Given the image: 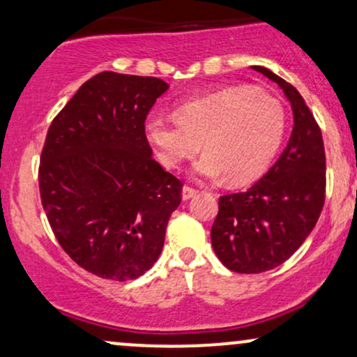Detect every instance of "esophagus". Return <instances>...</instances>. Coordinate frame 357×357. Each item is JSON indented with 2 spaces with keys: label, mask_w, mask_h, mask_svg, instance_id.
I'll use <instances>...</instances> for the list:
<instances>
[{
  "label": "esophagus",
  "mask_w": 357,
  "mask_h": 357,
  "mask_svg": "<svg viewBox=\"0 0 357 357\" xmlns=\"http://www.w3.org/2000/svg\"><path fill=\"white\" fill-rule=\"evenodd\" d=\"M196 191L195 188H191V186H183V199H190V198H192V196L196 195Z\"/></svg>",
  "instance_id": "34e87169"
}]
</instances>
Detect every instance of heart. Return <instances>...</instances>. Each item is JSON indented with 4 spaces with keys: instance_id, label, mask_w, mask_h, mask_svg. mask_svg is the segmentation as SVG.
<instances>
[{
    "instance_id": "obj_1",
    "label": "heart",
    "mask_w": 357,
    "mask_h": 357,
    "mask_svg": "<svg viewBox=\"0 0 357 357\" xmlns=\"http://www.w3.org/2000/svg\"><path fill=\"white\" fill-rule=\"evenodd\" d=\"M287 129L282 102L250 87H233L195 97L174 117L153 116L146 134L162 166L178 167L202 147L196 174L220 178L235 186L253 183L273 161Z\"/></svg>"
}]
</instances>
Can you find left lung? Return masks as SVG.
I'll use <instances>...</instances> for the list:
<instances>
[{
  "label": "left lung",
  "mask_w": 357,
  "mask_h": 357,
  "mask_svg": "<svg viewBox=\"0 0 357 357\" xmlns=\"http://www.w3.org/2000/svg\"><path fill=\"white\" fill-rule=\"evenodd\" d=\"M284 90L294 112L289 144L252 188L220 196L211 245L227 268L261 273L289 260L314 230L326 202V153L321 127L296 87L255 65Z\"/></svg>",
  "instance_id": "8db88e82"
}]
</instances>
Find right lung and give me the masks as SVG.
Listing matches in <instances>:
<instances>
[{
  "label": "right lung",
  "mask_w": 357,
  "mask_h": 357,
  "mask_svg": "<svg viewBox=\"0 0 357 357\" xmlns=\"http://www.w3.org/2000/svg\"><path fill=\"white\" fill-rule=\"evenodd\" d=\"M169 85L100 72L56 114L38 184L60 247L93 275L127 282L159 258L183 183L153 158L146 117Z\"/></svg>",
  "instance_id": "1"
}]
</instances>
